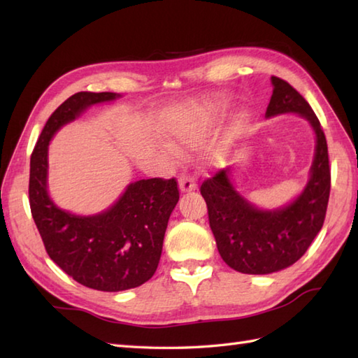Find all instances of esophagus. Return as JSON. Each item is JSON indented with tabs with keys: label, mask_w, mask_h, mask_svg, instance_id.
Wrapping results in <instances>:
<instances>
[{
	"label": "esophagus",
	"mask_w": 358,
	"mask_h": 358,
	"mask_svg": "<svg viewBox=\"0 0 358 358\" xmlns=\"http://www.w3.org/2000/svg\"><path fill=\"white\" fill-rule=\"evenodd\" d=\"M178 185H180L181 192H191L196 189V180L194 175L183 172V173H180V177H178Z\"/></svg>",
	"instance_id": "34e87169"
}]
</instances>
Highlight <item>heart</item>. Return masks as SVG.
<instances>
[{
    "label": "heart",
    "instance_id": "1",
    "mask_svg": "<svg viewBox=\"0 0 358 358\" xmlns=\"http://www.w3.org/2000/svg\"><path fill=\"white\" fill-rule=\"evenodd\" d=\"M169 134L175 138L183 141V143H191L195 138V124L189 120H177L169 126Z\"/></svg>",
    "mask_w": 358,
    "mask_h": 358
}]
</instances>
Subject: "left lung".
I'll use <instances>...</instances> for the list:
<instances>
[{"label": "left lung", "mask_w": 358, "mask_h": 358, "mask_svg": "<svg viewBox=\"0 0 358 358\" xmlns=\"http://www.w3.org/2000/svg\"><path fill=\"white\" fill-rule=\"evenodd\" d=\"M273 92L266 117L295 112L305 117L317 136L310 180L289 206L260 210L240 196L229 180V167L203 181L209 226L224 263L241 273H271L300 260L324 223L331 192L326 136L309 103L287 81L271 78Z\"/></svg>", "instance_id": "obj_1"}]
</instances>
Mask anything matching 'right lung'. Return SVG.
<instances>
[{
    "instance_id": "right-lung-1",
    "label": "right lung",
    "mask_w": 358,
    "mask_h": 358,
    "mask_svg": "<svg viewBox=\"0 0 358 358\" xmlns=\"http://www.w3.org/2000/svg\"><path fill=\"white\" fill-rule=\"evenodd\" d=\"M112 92H78L49 117L30 157L29 203L45 252L67 275L96 291L118 292L141 286L162 257L167 222L178 203L175 178L129 185L103 214L78 217L57 208L48 194V146L59 127L86 108L115 100Z\"/></svg>"
}]
</instances>
